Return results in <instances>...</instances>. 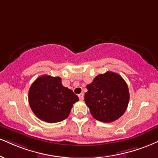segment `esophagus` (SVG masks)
<instances>
[{"instance_id":"34e87169","label":"esophagus","mask_w":158,"mask_h":158,"mask_svg":"<svg viewBox=\"0 0 158 158\" xmlns=\"http://www.w3.org/2000/svg\"><path fill=\"white\" fill-rule=\"evenodd\" d=\"M78 96H79V99H80V100L84 99V94H83V93H81L80 94L78 95Z\"/></svg>"}]
</instances>
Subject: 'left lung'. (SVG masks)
Returning a JSON list of instances; mask_svg holds the SVG:
<instances>
[{"label": "left lung", "mask_w": 158, "mask_h": 158, "mask_svg": "<svg viewBox=\"0 0 158 158\" xmlns=\"http://www.w3.org/2000/svg\"><path fill=\"white\" fill-rule=\"evenodd\" d=\"M87 89L85 102L96 120L113 122L126 111L130 93L126 81L119 74L111 71L99 74L87 85Z\"/></svg>", "instance_id": "obj_1"}]
</instances>
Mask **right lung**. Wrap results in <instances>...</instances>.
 I'll return each mask as SVG.
<instances>
[{
    "instance_id": "right-lung-1",
    "label": "right lung",
    "mask_w": 158,
    "mask_h": 158,
    "mask_svg": "<svg viewBox=\"0 0 158 158\" xmlns=\"http://www.w3.org/2000/svg\"><path fill=\"white\" fill-rule=\"evenodd\" d=\"M78 101V96L62 85L59 77L41 76L32 83L28 91L31 110L38 118L48 123L64 120Z\"/></svg>"
}]
</instances>
